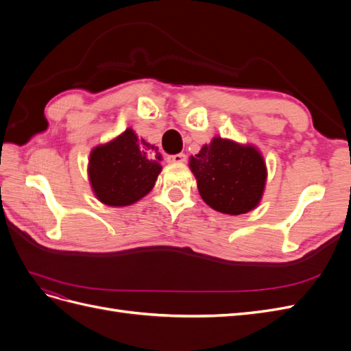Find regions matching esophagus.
I'll return each instance as SVG.
<instances>
[{
	"label": "esophagus",
	"mask_w": 351,
	"mask_h": 351,
	"mask_svg": "<svg viewBox=\"0 0 351 351\" xmlns=\"http://www.w3.org/2000/svg\"><path fill=\"white\" fill-rule=\"evenodd\" d=\"M167 161L169 164H183L186 161V155L184 154H176V155H169L167 158Z\"/></svg>",
	"instance_id": "esophagus-1"
}]
</instances>
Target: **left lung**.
I'll return each mask as SVG.
<instances>
[{
    "label": "left lung",
    "instance_id": "obj_1",
    "mask_svg": "<svg viewBox=\"0 0 351 351\" xmlns=\"http://www.w3.org/2000/svg\"><path fill=\"white\" fill-rule=\"evenodd\" d=\"M205 204L221 214H247L259 205L267 184V164L253 145L215 136L189 158Z\"/></svg>",
    "mask_w": 351,
    "mask_h": 351
}]
</instances>
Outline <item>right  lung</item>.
Masks as SVG:
<instances>
[{"label": "right lung", "instance_id": "obj_1", "mask_svg": "<svg viewBox=\"0 0 351 351\" xmlns=\"http://www.w3.org/2000/svg\"><path fill=\"white\" fill-rule=\"evenodd\" d=\"M158 146L125 129L112 141L95 146L89 155L88 176L93 195L104 205L130 206L145 197L162 171Z\"/></svg>", "mask_w": 351, "mask_h": 351}]
</instances>
